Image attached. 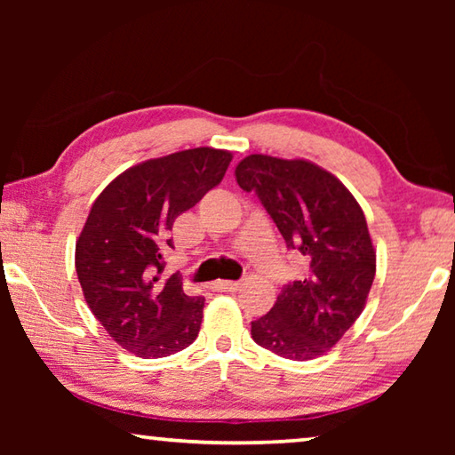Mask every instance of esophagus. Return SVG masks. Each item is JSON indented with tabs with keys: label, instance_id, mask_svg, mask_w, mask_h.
I'll list each match as a JSON object with an SVG mask.
<instances>
[{
	"label": "esophagus",
	"instance_id": "34e87169",
	"mask_svg": "<svg viewBox=\"0 0 455 455\" xmlns=\"http://www.w3.org/2000/svg\"><path fill=\"white\" fill-rule=\"evenodd\" d=\"M212 289L214 291H238L241 289V283L238 281H217Z\"/></svg>",
	"mask_w": 455,
	"mask_h": 455
}]
</instances>
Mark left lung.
<instances>
[{"label": "left lung", "instance_id": "left-lung-1", "mask_svg": "<svg viewBox=\"0 0 455 455\" xmlns=\"http://www.w3.org/2000/svg\"><path fill=\"white\" fill-rule=\"evenodd\" d=\"M235 176L309 265L305 279L284 284L273 309L251 323V335L284 359L319 357L357 321L375 279L365 214L341 180L309 160L251 154Z\"/></svg>", "mask_w": 455, "mask_h": 455}]
</instances>
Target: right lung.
<instances>
[{
  "label": "right lung",
  "instance_id": "obj_1",
  "mask_svg": "<svg viewBox=\"0 0 455 455\" xmlns=\"http://www.w3.org/2000/svg\"><path fill=\"white\" fill-rule=\"evenodd\" d=\"M230 160L209 146L146 160L92 204L76 241V273L94 317L136 357H168L198 337L204 299L187 295L176 275L158 283V273L176 217L217 187Z\"/></svg>",
  "mask_w": 455,
  "mask_h": 455
}]
</instances>
